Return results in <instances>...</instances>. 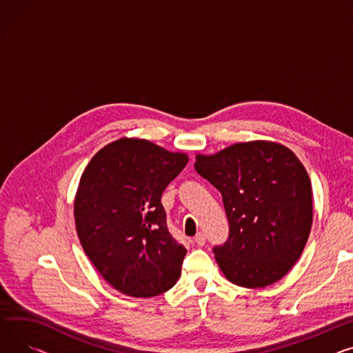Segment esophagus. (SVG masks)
<instances>
[{"label": "esophagus", "mask_w": 353, "mask_h": 353, "mask_svg": "<svg viewBox=\"0 0 353 353\" xmlns=\"http://www.w3.org/2000/svg\"><path fill=\"white\" fill-rule=\"evenodd\" d=\"M194 241H196V244H197L199 247H203V245L205 244V234H204V232H199L197 236L194 237Z\"/></svg>", "instance_id": "1"}]
</instances>
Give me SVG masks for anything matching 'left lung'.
<instances>
[{
	"label": "left lung",
	"instance_id": "8db88e82",
	"mask_svg": "<svg viewBox=\"0 0 353 353\" xmlns=\"http://www.w3.org/2000/svg\"><path fill=\"white\" fill-rule=\"evenodd\" d=\"M196 172L223 196L228 239L213 248L232 284L264 288L298 261L312 225V187L285 146L255 140L197 154Z\"/></svg>",
	"mask_w": 353,
	"mask_h": 353
}]
</instances>
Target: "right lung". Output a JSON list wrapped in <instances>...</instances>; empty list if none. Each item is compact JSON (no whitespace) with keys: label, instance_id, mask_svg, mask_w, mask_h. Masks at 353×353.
Listing matches in <instances>:
<instances>
[{"label":"right lung","instance_id":"obj_1","mask_svg":"<svg viewBox=\"0 0 353 353\" xmlns=\"http://www.w3.org/2000/svg\"><path fill=\"white\" fill-rule=\"evenodd\" d=\"M189 157L145 139H119L92 157L75 197L79 241L92 264L119 292L150 298L180 276L187 250L173 239L164 189Z\"/></svg>","mask_w":353,"mask_h":353}]
</instances>
